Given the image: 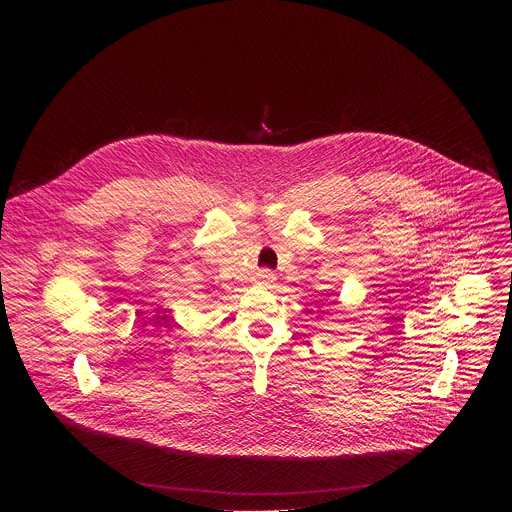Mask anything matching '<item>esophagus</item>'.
<instances>
[{
  "label": "esophagus",
  "instance_id": "esophagus-1",
  "mask_svg": "<svg viewBox=\"0 0 512 512\" xmlns=\"http://www.w3.org/2000/svg\"><path fill=\"white\" fill-rule=\"evenodd\" d=\"M255 277H257V281H259L261 285H271V283L275 281V273H273L271 269H259Z\"/></svg>",
  "mask_w": 512,
  "mask_h": 512
}]
</instances>
